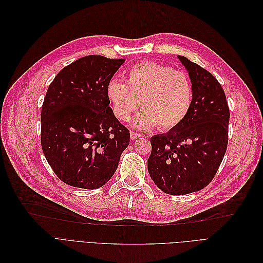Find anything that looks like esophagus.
I'll return each mask as SVG.
<instances>
[{
	"label": "esophagus",
	"mask_w": 263,
	"mask_h": 263,
	"mask_svg": "<svg viewBox=\"0 0 263 263\" xmlns=\"http://www.w3.org/2000/svg\"><path fill=\"white\" fill-rule=\"evenodd\" d=\"M141 137V134H138L136 132H130V139L132 140H135L137 138H140Z\"/></svg>",
	"instance_id": "obj_1"
}]
</instances>
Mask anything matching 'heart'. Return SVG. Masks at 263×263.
<instances>
[{"label":"heart","mask_w":263,"mask_h":263,"mask_svg":"<svg viewBox=\"0 0 263 263\" xmlns=\"http://www.w3.org/2000/svg\"><path fill=\"white\" fill-rule=\"evenodd\" d=\"M106 97L113 114L128 122L140 106L134 126L150 129L159 125L162 130L179 126L187 116L193 101V87L183 71L154 61L137 63L129 69L126 83L110 79Z\"/></svg>","instance_id":"heart-1"}]
</instances>
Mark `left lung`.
Masks as SVG:
<instances>
[{
  "label": "left lung",
  "instance_id": "obj_1",
  "mask_svg": "<svg viewBox=\"0 0 263 263\" xmlns=\"http://www.w3.org/2000/svg\"><path fill=\"white\" fill-rule=\"evenodd\" d=\"M193 87L190 112L179 126L151 137L148 172L162 192H197L216 174L228 144L229 107L221 85L208 70L183 55Z\"/></svg>",
  "mask_w": 263,
  "mask_h": 263
}]
</instances>
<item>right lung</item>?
Returning <instances> with one entry per match:
<instances>
[{
	"instance_id": "add662e5",
	"label": "right lung",
	"mask_w": 263,
	"mask_h": 263,
	"mask_svg": "<svg viewBox=\"0 0 263 263\" xmlns=\"http://www.w3.org/2000/svg\"><path fill=\"white\" fill-rule=\"evenodd\" d=\"M125 59L85 55L63 68L42 107V148L66 184L99 189L113 177L129 130L109 107L106 85Z\"/></svg>"
}]
</instances>
